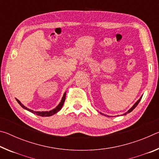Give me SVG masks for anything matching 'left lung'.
<instances>
[{"label": "left lung", "instance_id": "obj_1", "mask_svg": "<svg viewBox=\"0 0 159 159\" xmlns=\"http://www.w3.org/2000/svg\"><path fill=\"white\" fill-rule=\"evenodd\" d=\"M141 99H142V97H141V98H139V99H138V101H137V102H135V103H134V105H133V107H131V108H130V109H129V110H128V111L127 112H125V114H123V115H126V114H128V113H130V112H131L132 111H133V109H134V108H135V107H136L137 106H138V104H139V102H140V100H141ZM100 114H102V113H100ZM104 116H107V115H104Z\"/></svg>", "mask_w": 159, "mask_h": 159}]
</instances>
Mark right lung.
Listing matches in <instances>:
<instances>
[{"mask_svg":"<svg viewBox=\"0 0 159 159\" xmlns=\"http://www.w3.org/2000/svg\"><path fill=\"white\" fill-rule=\"evenodd\" d=\"M65 98H66V93L64 94V95L62 97V99H61L60 103L58 104V106L56 107V108H55L54 109L51 110V111H33V110L29 109L27 108V107L24 106L23 104L20 102V100H18L17 99H16V100L17 101L18 103L20 104V105L21 107H22V108H24L25 109H26L27 111H30L31 113H33V114H36L38 116H52L53 114H56V113H57L59 111H60V110H61V107H62L63 104L64 103V101H65Z\"/></svg>","mask_w":159,"mask_h":159,"instance_id":"1","label":"right lung"}]
</instances>
